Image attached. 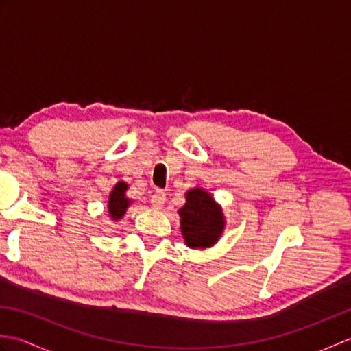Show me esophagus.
<instances>
[{"mask_svg":"<svg viewBox=\"0 0 351 351\" xmlns=\"http://www.w3.org/2000/svg\"><path fill=\"white\" fill-rule=\"evenodd\" d=\"M151 204L155 210H161L164 204H166V193H164L162 190H156L151 197Z\"/></svg>","mask_w":351,"mask_h":351,"instance_id":"esophagus-1","label":"esophagus"}]
</instances>
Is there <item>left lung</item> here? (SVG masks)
<instances>
[{
  "label": "left lung",
  "instance_id": "8db88e82",
  "mask_svg": "<svg viewBox=\"0 0 351 351\" xmlns=\"http://www.w3.org/2000/svg\"><path fill=\"white\" fill-rule=\"evenodd\" d=\"M178 214L181 234L190 249H210L225 232L226 219L221 206L204 189L195 187L185 193V205Z\"/></svg>",
  "mask_w": 351,
  "mask_h": 351
}]
</instances>
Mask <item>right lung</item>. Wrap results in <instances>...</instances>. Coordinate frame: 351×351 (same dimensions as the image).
<instances>
[{
  "instance_id": "add662e5",
  "label": "right lung",
  "mask_w": 351,
  "mask_h": 351,
  "mask_svg": "<svg viewBox=\"0 0 351 351\" xmlns=\"http://www.w3.org/2000/svg\"><path fill=\"white\" fill-rule=\"evenodd\" d=\"M126 190H128V184L125 181H119L110 193L107 211L108 217L113 221L121 220L126 210H128L130 205L132 204V200L130 197H126Z\"/></svg>"
}]
</instances>
